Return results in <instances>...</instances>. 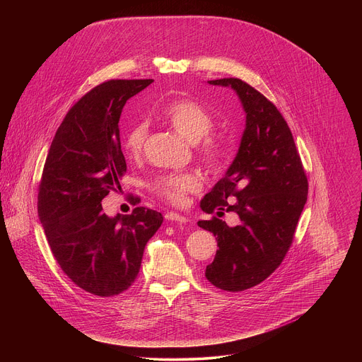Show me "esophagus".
Wrapping results in <instances>:
<instances>
[{
    "label": "esophagus",
    "instance_id": "1",
    "mask_svg": "<svg viewBox=\"0 0 362 362\" xmlns=\"http://www.w3.org/2000/svg\"><path fill=\"white\" fill-rule=\"evenodd\" d=\"M165 218H166V221H169V222H177V223H187V222H189V219H186L185 216H182V215L176 214V212H168V214L165 215Z\"/></svg>",
    "mask_w": 362,
    "mask_h": 362
}]
</instances>
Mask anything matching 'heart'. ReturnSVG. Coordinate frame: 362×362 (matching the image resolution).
I'll list each match as a JSON object with an SVG mask.
<instances>
[{
  "label": "heart",
  "mask_w": 362,
  "mask_h": 362,
  "mask_svg": "<svg viewBox=\"0 0 362 362\" xmlns=\"http://www.w3.org/2000/svg\"><path fill=\"white\" fill-rule=\"evenodd\" d=\"M165 120L187 141L197 143L206 135L199 146V156L203 165L209 170H219L225 162L223 144L216 139L208 136L215 120L209 110L199 105L197 101L182 98L175 100L163 109ZM147 137V124L139 122L132 126L123 137V150L126 156L136 159L141 154L144 140ZM202 187V180L194 172H180L159 177L153 183V189L160 197L172 204H183L187 194L197 192Z\"/></svg>",
  "instance_id": "heart-1"
}]
</instances>
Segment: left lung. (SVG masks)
Returning <instances> with one entry per match:
<instances>
[{
  "mask_svg": "<svg viewBox=\"0 0 362 362\" xmlns=\"http://www.w3.org/2000/svg\"><path fill=\"white\" fill-rule=\"evenodd\" d=\"M209 84L233 88L246 115L236 158L200 200L203 212H235L239 223L229 226L216 216L197 222L219 246L204 276L219 289L238 292L265 281L284 261L306 203L308 180L292 133L274 103L239 78ZM232 197L237 200L229 205Z\"/></svg>",
  "mask_w": 362,
  "mask_h": 362,
  "instance_id": "1",
  "label": "left lung"
}]
</instances>
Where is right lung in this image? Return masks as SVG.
<instances>
[{
  "label": "right lung",
  "mask_w": 362,
  "mask_h": 362,
  "mask_svg": "<svg viewBox=\"0 0 362 362\" xmlns=\"http://www.w3.org/2000/svg\"><path fill=\"white\" fill-rule=\"evenodd\" d=\"M153 80H110L69 110L49 146L38 186V218L56 261L81 289L113 296L136 279L162 214L134 208L115 218L101 200L127 169L119 120L126 101Z\"/></svg>",
  "instance_id": "right-lung-1"
}]
</instances>
